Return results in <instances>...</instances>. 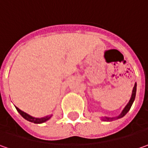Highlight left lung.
Listing matches in <instances>:
<instances>
[{
  "label": "left lung",
  "mask_w": 148,
  "mask_h": 148,
  "mask_svg": "<svg viewBox=\"0 0 148 148\" xmlns=\"http://www.w3.org/2000/svg\"><path fill=\"white\" fill-rule=\"evenodd\" d=\"M136 91H137V84H135V85H134V87H133L132 97H131V99H130V100H129L128 103L126 105V107L124 108V109L123 110V112H121V114H120V115H119V116H118V117H116V118H108V117H103L102 119H103V121H108V122H109V121H112V120H113V119H121V118H123V116H125L126 114H127V112L130 110V108H131V107H132V103H133V102H134L135 97H136Z\"/></svg>",
  "instance_id": "obj_1"
}]
</instances>
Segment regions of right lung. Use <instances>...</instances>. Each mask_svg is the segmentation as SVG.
Instances as JSON below:
<instances>
[{"label": "right lung", "instance_id": "add662e5", "mask_svg": "<svg viewBox=\"0 0 148 148\" xmlns=\"http://www.w3.org/2000/svg\"><path fill=\"white\" fill-rule=\"evenodd\" d=\"M16 110L18 111V112L22 116L24 119H26V120H27V121H29V122L34 123H45V122H46L47 120H49V119L52 117V114H51V115L45 116V117H44V118H40V119H39V118H34V117L30 116V115H29V114H27L26 112L21 111V109H19L17 107H16Z\"/></svg>", "mask_w": 148, "mask_h": 148}]
</instances>
